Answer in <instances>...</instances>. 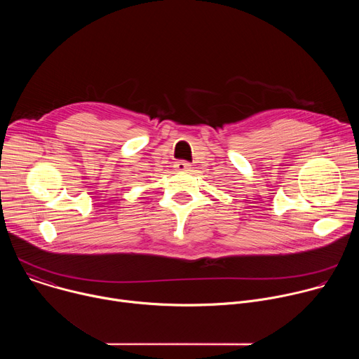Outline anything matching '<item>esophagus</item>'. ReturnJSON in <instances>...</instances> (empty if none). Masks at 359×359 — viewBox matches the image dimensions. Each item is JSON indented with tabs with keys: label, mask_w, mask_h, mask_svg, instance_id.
<instances>
[{
	"label": "esophagus",
	"mask_w": 359,
	"mask_h": 359,
	"mask_svg": "<svg viewBox=\"0 0 359 359\" xmlns=\"http://www.w3.org/2000/svg\"><path fill=\"white\" fill-rule=\"evenodd\" d=\"M175 169H176L177 172H186V170L190 169V163L186 162V161H177V162L175 163Z\"/></svg>",
	"instance_id": "34e87169"
}]
</instances>
